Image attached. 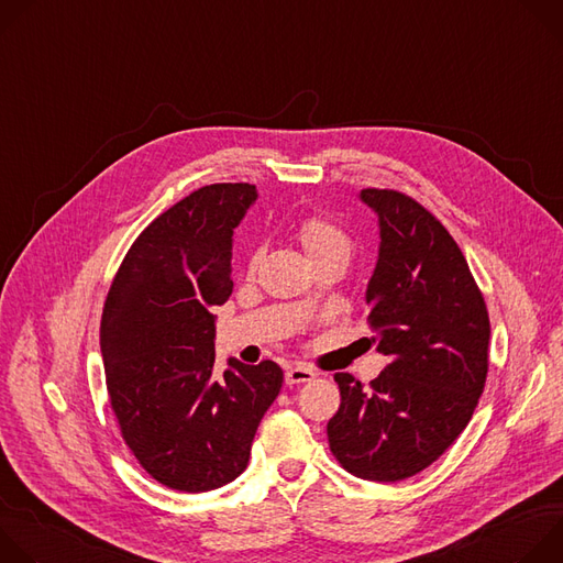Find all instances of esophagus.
Returning a JSON list of instances; mask_svg holds the SVG:
<instances>
[{
	"label": "esophagus",
	"instance_id": "1",
	"mask_svg": "<svg viewBox=\"0 0 563 563\" xmlns=\"http://www.w3.org/2000/svg\"><path fill=\"white\" fill-rule=\"evenodd\" d=\"M316 374L309 369V367H305V365H294V367H289L287 372H285V383L287 385H298V383H307V380H311Z\"/></svg>",
	"mask_w": 563,
	"mask_h": 563
}]
</instances>
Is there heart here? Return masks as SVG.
I'll return each instance as SVG.
<instances>
[{"label":"heart","mask_w":563,"mask_h":563,"mask_svg":"<svg viewBox=\"0 0 563 563\" xmlns=\"http://www.w3.org/2000/svg\"><path fill=\"white\" fill-rule=\"evenodd\" d=\"M296 235L300 240V245L305 247L307 256L311 258V263H318L330 256H345L350 258L352 252V240L347 235V231L336 224L334 220H330L328 216L320 213H309L305 218L298 220L296 224ZM261 252H256L252 256V267L258 263Z\"/></svg>","instance_id":"b5f03b06"}]
</instances>
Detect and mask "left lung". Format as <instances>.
<instances>
[{
    "label": "left lung",
    "instance_id": "left-lung-1",
    "mask_svg": "<svg viewBox=\"0 0 563 563\" xmlns=\"http://www.w3.org/2000/svg\"><path fill=\"white\" fill-rule=\"evenodd\" d=\"M380 245L365 302L387 356L365 387L339 372L330 450L352 474L404 481L432 465L465 430L488 376L490 318L454 238L415 198L363 189Z\"/></svg>",
    "mask_w": 563,
    "mask_h": 563
}]
</instances>
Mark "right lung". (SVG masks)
Returning <instances> with one entry per match:
<instances>
[{
	"instance_id": "obj_1",
	"label": "right lung",
	"mask_w": 563,
	"mask_h": 563,
	"mask_svg": "<svg viewBox=\"0 0 563 563\" xmlns=\"http://www.w3.org/2000/svg\"><path fill=\"white\" fill-rule=\"evenodd\" d=\"M258 198L247 183L207 185L159 213L126 252L104 302L100 347L120 432L172 490H216L250 463L283 387L274 361L229 358L213 374L216 316L233 289V229Z\"/></svg>"
}]
</instances>
